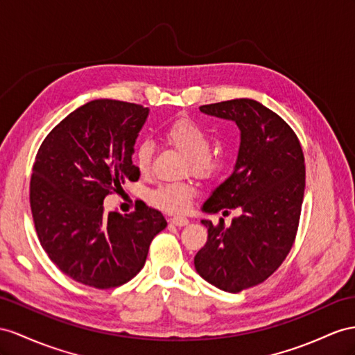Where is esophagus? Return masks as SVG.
Instances as JSON below:
<instances>
[{"instance_id": "obj_1", "label": "esophagus", "mask_w": 355, "mask_h": 355, "mask_svg": "<svg viewBox=\"0 0 355 355\" xmlns=\"http://www.w3.org/2000/svg\"><path fill=\"white\" fill-rule=\"evenodd\" d=\"M171 222V225H175V226H186V225H189V219H186V217H183V216H175V217H172V219L169 220Z\"/></svg>"}]
</instances>
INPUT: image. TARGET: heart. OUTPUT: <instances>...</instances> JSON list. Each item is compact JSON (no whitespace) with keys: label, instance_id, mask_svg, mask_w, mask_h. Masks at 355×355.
<instances>
[{"label":"heart","instance_id":"heart-1","mask_svg":"<svg viewBox=\"0 0 355 355\" xmlns=\"http://www.w3.org/2000/svg\"><path fill=\"white\" fill-rule=\"evenodd\" d=\"M163 136L168 144L183 153L187 160L190 174L198 178H211L220 168V162L210 154L211 139L201 125L192 120H177L169 124ZM154 145L150 141H142L136 147L135 159L142 174L148 172L153 160ZM193 189L186 183L160 184L151 190L148 199L153 205L168 213H184L192 201Z\"/></svg>","mask_w":355,"mask_h":355}]
</instances>
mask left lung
Here are the masks:
<instances>
[{
    "label": "left lung",
    "mask_w": 355,
    "mask_h": 355,
    "mask_svg": "<svg viewBox=\"0 0 355 355\" xmlns=\"http://www.w3.org/2000/svg\"><path fill=\"white\" fill-rule=\"evenodd\" d=\"M199 111L240 129L232 174L213 190L202 211L239 208L241 214L230 226L201 220L208 239L195 268L216 288L240 293L271 276L293 248L304 196L303 150L294 130L257 100H226Z\"/></svg>",
    "instance_id": "obj_1"
}]
</instances>
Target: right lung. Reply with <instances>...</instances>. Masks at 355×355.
<instances>
[{
    "instance_id": "1",
    "label": "right lung",
    "mask_w": 355,
    "mask_h": 355,
    "mask_svg": "<svg viewBox=\"0 0 355 355\" xmlns=\"http://www.w3.org/2000/svg\"><path fill=\"white\" fill-rule=\"evenodd\" d=\"M148 114L142 105L93 100L53 127L35 156V231L53 264L79 284L106 289L129 282L166 228L162 213L144 202L124 216L103 210L106 195L139 178L132 156Z\"/></svg>"
}]
</instances>
